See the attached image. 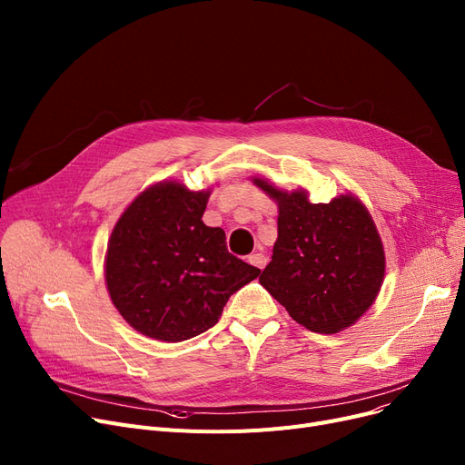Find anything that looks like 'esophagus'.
Masks as SVG:
<instances>
[{
    "instance_id": "obj_1",
    "label": "esophagus",
    "mask_w": 465,
    "mask_h": 465,
    "mask_svg": "<svg viewBox=\"0 0 465 465\" xmlns=\"http://www.w3.org/2000/svg\"><path fill=\"white\" fill-rule=\"evenodd\" d=\"M249 263H252L254 267H258V270H263L265 263H267V258L262 254V252H252L249 256Z\"/></svg>"
}]
</instances>
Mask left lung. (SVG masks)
Here are the masks:
<instances>
[{"label":"left lung","mask_w":465,"mask_h":465,"mask_svg":"<svg viewBox=\"0 0 465 465\" xmlns=\"http://www.w3.org/2000/svg\"><path fill=\"white\" fill-rule=\"evenodd\" d=\"M254 184L279 203V237L260 284L311 331L352 326L384 277L382 242L368 209L352 195L311 203L303 190L286 193L262 179Z\"/></svg>","instance_id":"obj_1"}]
</instances>
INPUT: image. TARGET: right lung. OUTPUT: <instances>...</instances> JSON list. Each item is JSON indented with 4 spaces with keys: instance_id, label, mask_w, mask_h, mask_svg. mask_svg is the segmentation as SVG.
Masks as SVG:
<instances>
[{
    "instance_id": "1",
    "label": "right lung",
    "mask_w": 465,
    "mask_h": 465,
    "mask_svg": "<svg viewBox=\"0 0 465 465\" xmlns=\"http://www.w3.org/2000/svg\"><path fill=\"white\" fill-rule=\"evenodd\" d=\"M209 192L160 183L141 192L107 249L109 296L146 337L179 343L213 328L233 292L260 270L228 252L223 228L203 224Z\"/></svg>"
}]
</instances>
